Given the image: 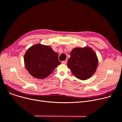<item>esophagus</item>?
<instances>
[{
	"label": "esophagus",
	"mask_w": 122,
	"mask_h": 122,
	"mask_svg": "<svg viewBox=\"0 0 122 122\" xmlns=\"http://www.w3.org/2000/svg\"><path fill=\"white\" fill-rule=\"evenodd\" d=\"M62 64H66L67 63V61L65 60V61H62L61 62Z\"/></svg>",
	"instance_id": "esophagus-1"
}]
</instances>
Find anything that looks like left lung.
<instances>
[{
  "mask_svg": "<svg viewBox=\"0 0 122 122\" xmlns=\"http://www.w3.org/2000/svg\"><path fill=\"white\" fill-rule=\"evenodd\" d=\"M68 67L73 74L80 80H86L92 77L98 64V59L95 51L90 47H76L70 53Z\"/></svg>",
  "mask_w": 122,
  "mask_h": 122,
  "instance_id": "1",
  "label": "left lung"
}]
</instances>
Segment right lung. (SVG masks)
<instances>
[{"instance_id":"1","label":"right lung","mask_w":122,"mask_h":122,"mask_svg":"<svg viewBox=\"0 0 122 122\" xmlns=\"http://www.w3.org/2000/svg\"><path fill=\"white\" fill-rule=\"evenodd\" d=\"M24 60L29 73L38 79L47 77L57 66L61 64L58 53L51 46L40 43L29 48L24 55Z\"/></svg>"}]
</instances>
